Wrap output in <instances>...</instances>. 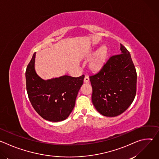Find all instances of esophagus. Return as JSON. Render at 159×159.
I'll use <instances>...</instances> for the list:
<instances>
[{
	"label": "esophagus",
	"instance_id": "34e87169",
	"mask_svg": "<svg viewBox=\"0 0 159 159\" xmlns=\"http://www.w3.org/2000/svg\"><path fill=\"white\" fill-rule=\"evenodd\" d=\"M84 82L85 83H89V78L88 76H85V78H84Z\"/></svg>",
	"mask_w": 159,
	"mask_h": 159
}]
</instances>
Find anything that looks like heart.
<instances>
[{"label": "heart", "instance_id": "1", "mask_svg": "<svg viewBox=\"0 0 159 159\" xmlns=\"http://www.w3.org/2000/svg\"><path fill=\"white\" fill-rule=\"evenodd\" d=\"M108 53V49L106 45L101 46L94 54L89 63L90 69L97 71L99 70L106 62Z\"/></svg>", "mask_w": 159, "mask_h": 159}]
</instances>
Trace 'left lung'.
<instances>
[{
  "mask_svg": "<svg viewBox=\"0 0 159 159\" xmlns=\"http://www.w3.org/2000/svg\"><path fill=\"white\" fill-rule=\"evenodd\" d=\"M121 54L109 58L101 70L89 77L92 101L102 115L115 117L133 102L137 91V72L129 52L120 44Z\"/></svg>",
  "mask_w": 159,
  "mask_h": 159,
  "instance_id": "1",
  "label": "left lung"
}]
</instances>
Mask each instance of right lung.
<instances>
[{"label":"right lung","instance_id":"1","mask_svg":"<svg viewBox=\"0 0 159 159\" xmlns=\"http://www.w3.org/2000/svg\"><path fill=\"white\" fill-rule=\"evenodd\" d=\"M35 57L36 53L26 71V89L30 101L43 119L52 122L63 121L74 109L84 75L79 77L64 75L44 80L36 72Z\"/></svg>","mask_w":159,"mask_h":159}]
</instances>
